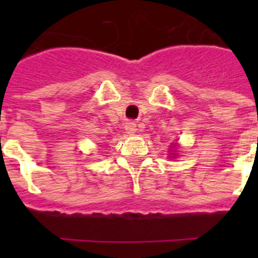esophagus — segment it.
I'll list each match as a JSON object with an SVG mask.
<instances>
[{"label": "esophagus", "mask_w": 258, "mask_h": 258, "mask_svg": "<svg viewBox=\"0 0 258 258\" xmlns=\"http://www.w3.org/2000/svg\"><path fill=\"white\" fill-rule=\"evenodd\" d=\"M125 133L128 134V135H134V134L137 133V123L135 121H127L124 125Z\"/></svg>", "instance_id": "1"}]
</instances>
